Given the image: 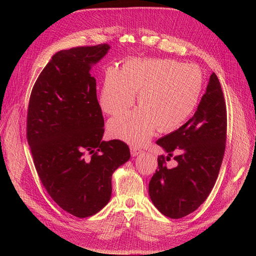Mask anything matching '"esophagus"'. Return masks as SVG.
I'll list each match as a JSON object with an SVG mask.
<instances>
[{"label": "esophagus", "instance_id": "34e87169", "mask_svg": "<svg viewBox=\"0 0 256 256\" xmlns=\"http://www.w3.org/2000/svg\"><path fill=\"white\" fill-rule=\"evenodd\" d=\"M140 153H142V150L140 148H134V147L130 148V154L132 157H136V156L140 155Z\"/></svg>", "mask_w": 256, "mask_h": 256}]
</instances>
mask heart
Returning a JSON list of instances; mask_svg holds the SVG:
<instances>
[{
    "instance_id": "heart-1",
    "label": "heart",
    "mask_w": 256,
    "mask_h": 256,
    "mask_svg": "<svg viewBox=\"0 0 256 256\" xmlns=\"http://www.w3.org/2000/svg\"><path fill=\"white\" fill-rule=\"evenodd\" d=\"M202 86L204 75L198 66L174 60L132 58L124 62L120 72L108 68L99 95L102 110L122 112L133 104L138 90L141 105L109 120V136L142 146L157 128L161 132L179 128L194 114Z\"/></svg>"
}]
</instances>
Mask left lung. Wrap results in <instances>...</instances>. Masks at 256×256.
<instances>
[{
    "label": "left lung",
    "mask_w": 256,
    "mask_h": 256,
    "mask_svg": "<svg viewBox=\"0 0 256 256\" xmlns=\"http://www.w3.org/2000/svg\"><path fill=\"white\" fill-rule=\"evenodd\" d=\"M227 132L226 104L218 77L210 75L194 116L156 144L167 153L149 184L153 204L164 216L184 218L208 196L223 161ZM178 165H164L172 154Z\"/></svg>",
    "instance_id": "1"
}]
</instances>
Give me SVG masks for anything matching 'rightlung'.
I'll return each instance as SVG.
<instances>
[{"instance_id":"1","label":"right lung","mask_w":256,"mask_h":256,"mask_svg":"<svg viewBox=\"0 0 256 256\" xmlns=\"http://www.w3.org/2000/svg\"><path fill=\"white\" fill-rule=\"evenodd\" d=\"M109 50L104 44L56 52L29 100L27 140L36 171L50 198L77 218L108 204L112 174L130 157L124 142L102 140L104 120L90 70Z\"/></svg>"}]
</instances>
